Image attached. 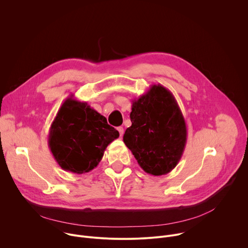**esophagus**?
I'll return each instance as SVG.
<instances>
[{"label": "esophagus", "mask_w": 248, "mask_h": 248, "mask_svg": "<svg viewBox=\"0 0 248 248\" xmlns=\"http://www.w3.org/2000/svg\"><path fill=\"white\" fill-rule=\"evenodd\" d=\"M117 129H118V131L120 132V136L122 137V136L124 135V127H123V126H119Z\"/></svg>", "instance_id": "34e87169"}]
</instances>
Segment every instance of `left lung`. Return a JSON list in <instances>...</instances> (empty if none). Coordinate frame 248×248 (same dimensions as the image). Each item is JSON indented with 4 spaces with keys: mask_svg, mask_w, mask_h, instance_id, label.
<instances>
[{
    "mask_svg": "<svg viewBox=\"0 0 248 248\" xmlns=\"http://www.w3.org/2000/svg\"><path fill=\"white\" fill-rule=\"evenodd\" d=\"M130 121L124 142L138 165L152 175L169 173L179 164L187 139L184 115L171 92L151 85L132 101Z\"/></svg>",
    "mask_w": 248,
    "mask_h": 248,
    "instance_id": "obj_1",
    "label": "left lung"
}]
</instances>
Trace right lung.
<instances>
[{
	"mask_svg": "<svg viewBox=\"0 0 248 248\" xmlns=\"http://www.w3.org/2000/svg\"><path fill=\"white\" fill-rule=\"evenodd\" d=\"M119 136L107 119L72 95L51 124L48 145L62 170L80 174L96 168L106 148Z\"/></svg>",
	"mask_w": 248,
	"mask_h": 248,
	"instance_id": "right-lung-1",
	"label": "right lung"
}]
</instances>
